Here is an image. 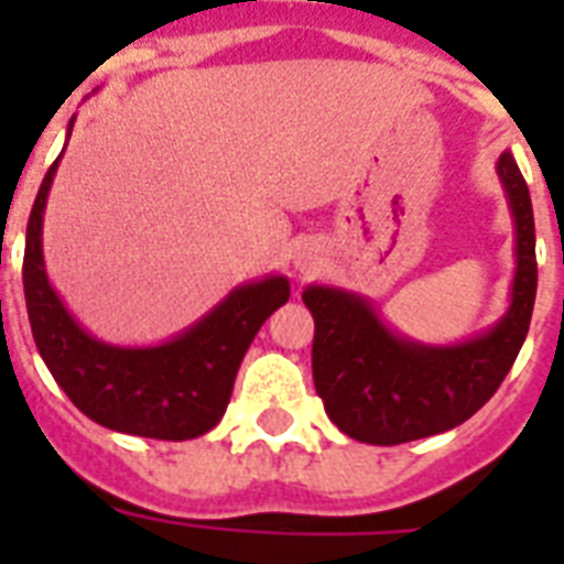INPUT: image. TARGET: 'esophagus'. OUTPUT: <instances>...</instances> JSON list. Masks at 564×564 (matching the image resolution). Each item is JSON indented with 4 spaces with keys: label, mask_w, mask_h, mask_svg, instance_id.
<instances>
[{
    "label": "esophagus",
    "mask_w": 564,
    "mask_h": 564,
    "mask_svg": "<svg viewBox=\"0 0 564 564\" xmlns=\"http://www.w3.org/2000/svg\"><path fill=\"white\" fill-rule=\"evenodd\" d=\"M299 269H313V260H310V257L299 260Z\"/></svg>",
    "instance_id": "obj_1"
}]
</instances>
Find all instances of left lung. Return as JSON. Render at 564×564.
Returning <instances> with one entry per match:
<instances>
[{"label": "left lung", "instance_id": "left-lung-1", "mask_svg": "<svg viewBox=\"0 0 564 564\" xmlns=\"http://www.w3.org/2000/svg\"><path fill=\"white\" fill-rule=\"evenodd\" d=\"M498 175L516 219V281L509 310L482 336L459 345H421L392 334L371 304L334 286H307L313 313V383L345 436L366 445H401L463 424L498 392L533 318V202L516 158L500 154Z\"/></svg>", "mask_w": 564, "mask_h": 564}]
</instances>
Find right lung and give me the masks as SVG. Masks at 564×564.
Masks as SVG:
<instances>
[{"label":"right lung","mask_w":564,"mask_h":564,"mask_svg":"<svg viewBox=\"0 0 564 564\" xmlns=\"http://www.w3.org/2000/svg\"><path fill=\"white\" fill-rule=\"evenodd\" d=\"M57 161L31 207L22 257L25 307L40 357L69 401L101 427L166 442L202 436L228 410L239 362L265 318L290 301V281L272 274L237 286L202 322L154 348L93 339L66 313L43 265V210Z\"/></svg>","instance_id":"1"}]
</instances>
